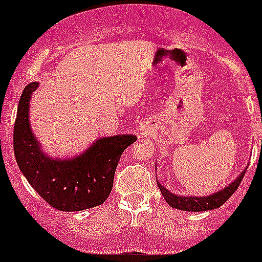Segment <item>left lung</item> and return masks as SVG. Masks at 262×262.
Instances as JSON below:
<instances>
[{
  "label": "left lung",
  "mask_w": 262,
  "mask_h": 262,
  "mask_svg": "<svg viewBox=\"0 0 262 262\" xmlns=\"http://www.w3.org/2000/svg\"><path fill=\"white\" fill-rule=\"evenodd\" d=\"M156 168V166H155ZM245 172H247V168L240 173L236 180H233V182H231L228 186L223 187L222 190L216 191L214 194H210V195L206 196H184V195H178V194L172 193L169 191L165 186L160 184L157 181V186H159L160 191L163 194L164 200L168 202V205L173 209L182 210V211H194V212H200V211H209V210H214L221 207L224 202H226L239 187L240 182H242L243 177H244Z\"/></svg>",
  "instance_id": "8db88e82"
}]
</instances>
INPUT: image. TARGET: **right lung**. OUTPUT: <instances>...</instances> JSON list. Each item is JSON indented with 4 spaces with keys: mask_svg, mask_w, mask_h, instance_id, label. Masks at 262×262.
I'll list each match as a JSON object with an SVG mask.
<instances>
[{
    "mask_svg": "<svg viewBox=\"0 0 262 262\" xmlns=\"http://www.w3.org/2000/svg\"><path fill=\"white\" fill-rule=\"evenodd\" d=\"M38 86L39 82H30L23 89L14 123V155L20 172L53 209L82 211L102 205L113 189L120 156L138 138L131 134L99 138L75 157H50L29 119L30 101Z\"/></svg>",
    "mask_w": 262,
    "mask_h": 262,
    "instance_id": "obj_1",
    "label": "right lung"
}]
</instances>
